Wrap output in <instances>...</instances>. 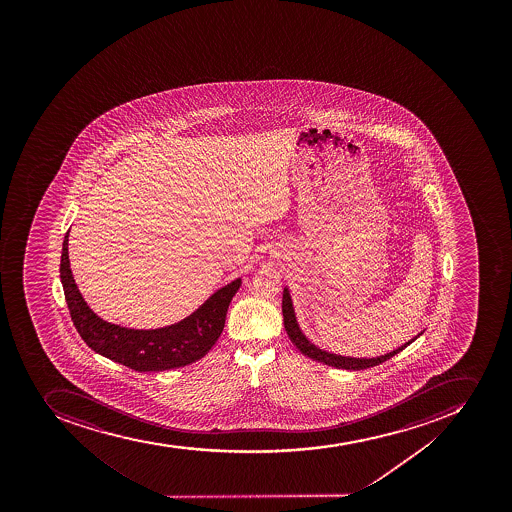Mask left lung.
Returning a JSON list of instances; mask_svg holds the SVG:
<instances>
[{
  "instance_id": "8db88e82",
  "label": "left lung",
  "mask_w": 512,
  "mask_h": 512,
  "mask_svg": "<svg viewBox=\"0 0 512 512\" xmlns=\"http://www.w3.org/2000/svg\"><path fill=\"white\" fill-rule=\"evenodd\" d=\"M281 309H283V322H285L286 334L290 337L291 342L296 345V349H298L299 352L304 353L306 357L313 358L316 362L324 363V365H329V367L344 368V370H365V368L376 367V365L386 362L389 358L394 357L396 353L406 349L407 345L412 344V342L417 339V337H414V339L409 340L407 344H404L403 347H399V349L393 350V352L386 353V355H381V357H340V355H335V353H329L326 352V350L317 349L316 345L311 344V342L304 337L303 332L299 329L298 322H296V317H294L290 291L286 290V288L283 290Z\"/></svg>"
}]
</instances>
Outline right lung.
Segmentation results:
<instances>
[{"instance_id":"obj_1","label":"right lung","mask_w":512,"mask_h":512,"mask_svg":"<svg viewBox=\"0 0 512 512\" xmlns=\"http://www.w3.org/2000/svg\"><path fill=\"white\" fill-rule=\"evenodd\" d=\"M68 232L62 247L60 280L73 326L91 350L132 370L162 371L195 363L218 342L229 304L242 283L240 278L216 291L198 311L178 324L154 331L126 329L103 321L86 306L68 262Z\"/></svg>"}]
</instances>
